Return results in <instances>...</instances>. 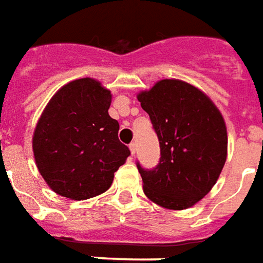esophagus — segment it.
I'll list each match as a JSON object with an SVG mask.
<instances>
[{"label":"esophagus","mask_w":263,"mask_h":263,"mask_svg":"<svg viewBox=\"0 0 263 263\" xmlns=\"http://www.w3.org/2000/svg\"><path fill=\"white\" fill-rule=\"evenodd\" d=\"M129 150H131L132 156L136 153V143H135V142H132L131 145H129Z\"/></svg>","instance_id":"34e87169"}]
</instances>
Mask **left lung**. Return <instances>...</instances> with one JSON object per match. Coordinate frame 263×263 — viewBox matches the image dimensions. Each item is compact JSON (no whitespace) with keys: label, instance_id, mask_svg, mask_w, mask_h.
Here are the masks:
<instances>
[{"label":"left lung","instance_id":"left-lung-1","mask_svg":"<svg viewBox=\"0 0 263 263\" xmlns=\"http://www.w3.org/2000/svg\"><path fill=\"white\" fill-rule=\"evenodd\" d=\"M160 143L152 170L136 163L143 192L161 207L185 210L212 189L225 165L228 134L205 93L179 80H161L138 95Z\"/></svg>","mask_w":263,"mask_h":263}]
</instances>
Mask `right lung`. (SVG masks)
I'll return each instance as SVG.
<instances>
[{
	"label": "right lung",
	"mask_w": 263,
	"mask_h": 263,
	"mask_svg": "<svg viewBox=\"0 0 263 263\" xmlns=\"http://www.w3.org/2000/svg\"><path fill=\"white\" fill-rule=\"evenodd\" d=\"M111 95L92 78L66 84L38 120L33 136L35 164L55 193L87 200L109 189L114 172L131 154L118 140L109 116Z\"/></svg>",
	"instance_id": "add662e5"
}]
</instances>
